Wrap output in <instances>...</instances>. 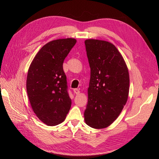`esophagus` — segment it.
Wrapping results in <instances>:
<instances>
[{
	"label": "esophagus",
	"mask_w": 159,
	"mask_h": 159,
	"mask_svg": "<svg viewBox=\"0 0 159 159\" xmlns=\"http://www.w3.org/2000/svg\"><path fill=\"white\" fill-rule=\"evenodd\" d=\"M73 91H74V94H79V93H80L79 89H77V88H75V89H73Z\"/></svg>",
	"instance_id": "34e87169"
}]
</instances>
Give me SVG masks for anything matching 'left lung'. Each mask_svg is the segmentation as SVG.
Instances as JSON below:
<instances>
[{"label": "left lung", "mask_w": 159, "mask_h": 159, "mask_svg": "<svg viewBox=\"0 0 159 159\" xmlns=\"http://www.w3.org/2000/svg\"><path fill=\"white\" fill-rule=\"evenodd\" d=\"M85 49L90 67L86 124L94 129L111 125L128 99L129 75L122 55L106 41L87 39Z\"/></svg>", "instance_id": "obj_1"}]
</instances>
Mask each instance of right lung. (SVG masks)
I'll use <instances>...</instances> for the list:
<instances>
[{
    "label": "right lung",
    "mask_w": 159,
    "mask_h": 159,
    "mask_svg": "<svg viewBox=\"0 0 159 159\" xmlns=\"http://www.w3.org/2000/svg\"><path fill=\"white\" fill-rule=\"evenodd\" d=\"M76 42L73 38L47 43L34 57L27 76L26 89L37 117L48 126L65 120L71 105L63 62Z\"/></svg>",
    "instance_id": "right-lung-1"
}]
</instances>
